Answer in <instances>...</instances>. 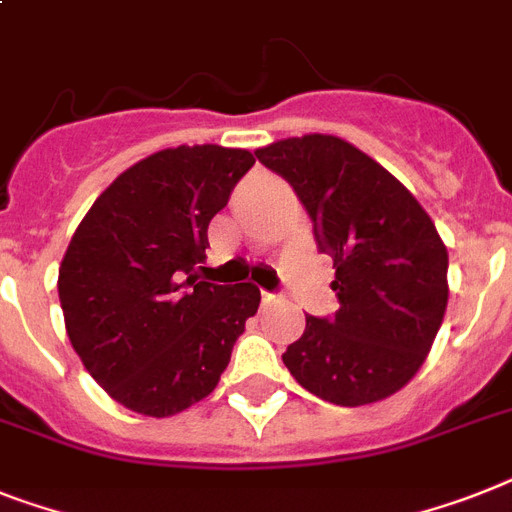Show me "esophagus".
Instances as JSON below:
<instances>
[{"label": "esophagus", "mask_w": 512, "mask_h": 512, "mask_svg": "<svg viewBox=\"0 0 512 512\" xmlns=\"http://www.w3.org/2000/svg\"><path fill=\"white\" fill-rule=\"evenodd\" d=\"M260 297H263V305H273V302H278V294L273 292H263Z\"/></svg>", "instance_id": "esophagus-1"}]
</instances>
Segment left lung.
<instances>
[{
	"mask_svg": "<svg viewBox=\"0 0 512 512\" xmlns=\"http://www.w3.org/2000/svg\"><path fill=\"white\" fill-rule=\"evenodd\" d=\"M286 178L334 257V318L305 315L284 365L307 392L371 405L418 373L447 310V247L418 199L339 136L307 134L257 149Z\"/></svg>",
	"mask_w": 512,
	"mask_h": 512,
	"instance_id": "8db88e82",
	"label": "left lung"
}]
</instances>
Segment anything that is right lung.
<instances>
[{
	"mask_svg": "<svg viewBox=\"0 0 512 512\" xmlns=\"http://www.w3.org/2000/svg\"><path fill=\"white\" fill-rule=\"evenodd\" d=\"M252 165L247 149H162L120 173L70 239L57 278L70 344L134 413L168 418L205 400L260 307L257 286L194 273L210 220Z\"/></svg>",
	"mask_w": 512,
	"mask_h": 512,
	"instance_id": "right-lung-1",
	"label": "right lung"
}]
</instances>
